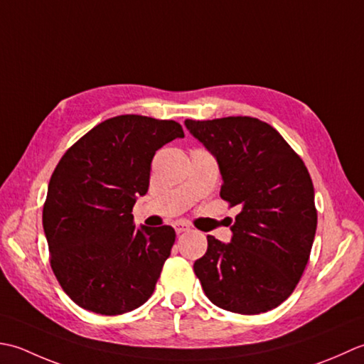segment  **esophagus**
<instances>
[{
  "label": "esophagus",
  "instance_id": "1",
  "mask_svg": "<svg viewBox=\"0 0 364 364\" xmlns=\"http://www.w3.org/2000/svg\"><path fill=\"white\" fill-rule=\"evenodd\" d=\"M174 229H176L177 234H182V232H188L190 226L185 225V223H174Z\"/></svg>",
  "mask_w": 364,
  "mask_h": 364
}]
</instances>
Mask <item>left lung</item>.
Returning <instances> with one entry per match:
<instances>
[{
    "instance_id": "1",
    "label": "left lung",
    "mask_w": 364,
    "mask_h": 364,
    "mask_svg": "<svg viewBox=\"0 0 364 364\" xmlns=\"http://www.w3.org/2000/svg\"><path fill=\"white\" fill-rule=\"evenodd\" d=\"M218 163L220 196L240 213L231 242L207 235V251L193 265L213 305L261 314L294 292L313 248L317 212L305 163L284 138L248 116L185 121Z\"/></svg>"
}]
</instances>
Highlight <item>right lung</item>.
Instances as JSON below:
<instances>
[{
    "mask_svg": "<svg viewBox=\"0 0 364 364\" xmlns=\"http://www.w3.org/2000/svg\"><path fill=\"white\" fill-rule=\"evenodd\" d=\"M176 138H183L176 121L116 116L59 160L42 223L51 269L78 306L116 316L149 300L176 232L171 226L136 228L132 209L149 188L155 152Z\"/></svg>",
    "mask_w": 364,
    "mask_h": 364,
    "instance_id": "add662e5",
    "label": "right lung"
}]
</instances>
